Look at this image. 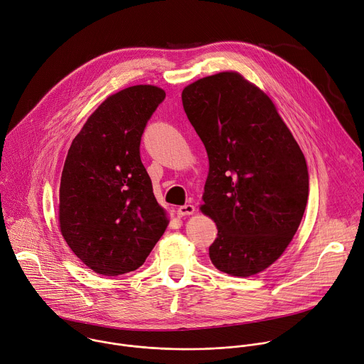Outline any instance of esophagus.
I'll use <instances>...</instances> for the list:
<instances>
[{
  "mask_svg": "<svg viewBox=\"0 0 364 364\" xmlns=\"http://www.w3.org/2000/svg\"><path fill=\"white\" fill-rule=\"evenodd\" d=\"M195 213V206L193 205H183L178 208V215L179 216H186V215H192Z\"/></svg>",
  "mask_w": 364,
  "mask_h": 364,
  "instance_id": "esophagus-1",
  "label": "esophagus"
}]
</instances>
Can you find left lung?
I'll list each match as a JSON object with an SVG mask.
<instances>
[{
  "mask_svg": "<svg viewBox=\"0 0 364 364\" xmlns=\"http://www.w3.org/2000/svg\"><path fill=\"white\" fill-rule=\"evenodd\" d=\"M182 103L209 161L200 205L218 228L209 258L230 275H255L282 255L300 227L306 158L268 95L237 71L191 83Z\"/></svg>",
  "mask_w": 364,
  "mask_h": 364,
  "instance_id": "1",
  "label": "left lung"
}]
</instances>
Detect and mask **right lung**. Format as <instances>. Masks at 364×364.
I'll return each instance as SVG.
<instances>
[{"label":"right lung","instance_id":"1","mask_svg":"<svg viewBox=\"0 0 364 364\" xmlns=\"http://www.w3.org/2000/svg\"><path fill=\"white\" fill-rule=\"evenodd\" d=\"M164 89L137 85L110 95L73 139L60 182L58 225L80 261L120 275L148 258L169 220L140 161V137Z\"/></svg>","mask_w":364,"mask_h":364}]
</instances>
